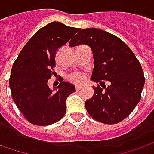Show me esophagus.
I'll use <instances>...</instances> for the list:
<instances>
[{
	"label": "esophagus",
	"mask_w": 154,
	"mask_h": 154,
	"mask_svg": "<svg viewBox=\"0 0 154 154\" xmlns=\"http://www.w3.org/2000/svg\"><path fill=\"white\" fill-rule=\"evenodd\" d=\"M82 88H83V87H82V85H76V87H75V88H76V90L77 91L81 90Z\"/></svg>",
	"instance_id": "esophagus-1"
}]
</instances>
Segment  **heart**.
Returning a JSON list of instances; mask_svg holds the SVG:
<instances>
[{
    "label": "heart",
    "mask_w": 154,
    "mask_h": 154,
    "mask_svg": "<svg viewBox=\"0 0 154 154\" xmlns=\"http://www.w3.org/2000/svg\"><path fill=\"white\" fill-rule=\"evenodd\" d=\"M85 78V75L83 73L79 72H73L72 74H70L68 76V80L72 82H74V83H79V82H82L84 80Z\"/></svg>",
    "instance_id": "obj_1"
}]
</instances>
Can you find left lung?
I'll list each match as a JSON object with an SVG mask.
<instances>
[{"instance_id":"8db88e82","label":"left lung","mask_w":154,"mask_h":154,"mask_svg":"<svg viewBox=\"0 0 154 154\" xmlns=\"http://www.w3.org/2000/svg\"><path fill=\"white\" fill-rule=\"evenodd\" d=\"M78 31L70 46H90L94 59L91 79L102 86L94 88V96L85 103L87 111L97 121L117 124L133 111L141 99L145 83L141 63L129 47L112 33L98 29Z\"/></svg>"}]
</instances>
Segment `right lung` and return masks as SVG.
Wrapping results in <instances>:
<instances>
[{
    "mask_svg": "<svg viewBox=\"0 0 154 154\" xmlns=\"http://www.w3.org/2000/svg\"><path fill=\"white\" fill-rule=\"evenodd\" d=\"M79 29L52 22L38 30L13 63L9 78L11 97L22 115L35 125H49L66 114V99L75 87L60 80L52 92L47 82L54 75L55 52Z\"/></svg>",
    "mask_w": 154,
    "mask_h": 154,
    "instance_id": "1",
    "label": "right lung"
}]
</instances>
